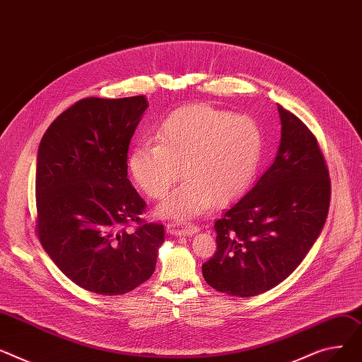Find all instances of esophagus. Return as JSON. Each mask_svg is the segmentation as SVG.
<instances>
[{
	"mask_svg": "<svg viewBox=\"0 0 362 362\" xmlns=\"http://www.w3.org/2000/svg\"><path fill=\"white\" fill-rule=\"evenodd\" d=\"M166 232L169 235L174 237H187V235H194L199 232V226L196 225H180V223H168Z\"/></svg>",
	"mask_w": 362,
	"mask_h": 362,
	"instance_id": "esophagus-1",
	"label": "esophagus"
}]
</instances>
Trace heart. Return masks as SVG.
<instances>
[{"label":"heart","instance_id":"1","mask_svg":"<svg viewBox=\"0 0 362 362\" xmlns=\"http://www.w3.org/2000/svg\"><path fill=\"white\" fill-rule=\"evenodd\" d=\"M129 155L136 184L153 199L163 197L177 181L184 182L156 207L158 216L175 222L194 219L237 199L251 184L263 155V133L248 115H230L197 103L169 114Z\"/></svg>","mask_w":362,"mask_h":362}]
</instances>
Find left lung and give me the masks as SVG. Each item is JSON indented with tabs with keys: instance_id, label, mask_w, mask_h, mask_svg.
<instances>
[{
	"instance_id": "8db88e82",
	"label": "left lung",
	"mask_w": 362,
	"mask_h": 362,
	"mask_svg": "<svg viewBox=\"0 0 362 362\" xmlns=\"http://www.w3.org/2000/svg\"><path fill=\"white\" fill-rule=\"evenodd\" d=\"M281 144L248 193L215 222L218 250L204 281L232 296H256L300 266L325 226L329 171L308 127L278 103Z\"/></svg>"
}]
</instances>
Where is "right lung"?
Returning a JSON list of instances; mask_svg holds the SVG:
<instances>
[{
    "label": "right lung",
    "mask_w": 362,
    "mask_h": 362,
    "mask_svg": "<svg viewBox=\"0 0 362 362\" xmlns=\"http://www.w3.org/2000/svg\"><path fill=\"white\" fill-rule=\"evenodd\" d=\"M146 96L88 98L64 111L36 158V230L58 269L80 288L122 295L155 272L163 225L141 223L144 200L127 178L129 146ZM137 221L129 233L123 225Z\"/></svg>",
    "instance_id": "add662e5"
}]
</instances>
